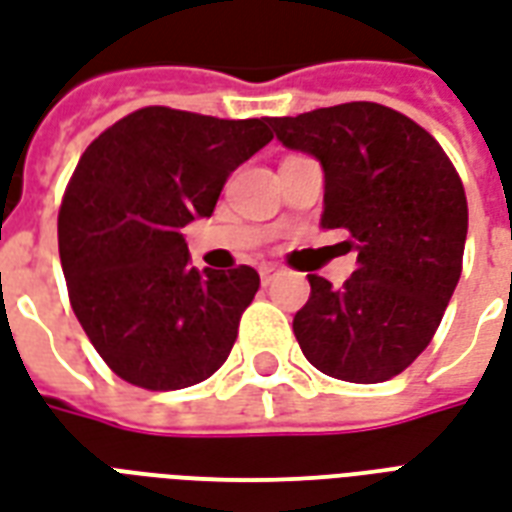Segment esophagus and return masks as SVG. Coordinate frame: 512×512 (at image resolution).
<instances>
[{"instance_id":"esophagus-1","label":"esophagus","mask_w":512,"mask_h":512,"mask_svg":"<svg viewBox=\"0 0 512 512\" xmlns=\"http://www.w3.org/2000/svg\"><path fill=\"white\" fill-rule=\"evenodd\" d=\"M276 276H279V268L266 263V266H260V279H263V285H271Z\"/></svg>"}]
</instances>
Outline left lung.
I'll list each match as a JSON object with an SVG mask.
<instances>
[{"label": "left lung", "mask_w": 512, "mask_h": 512, "mask_svg": "<svg viewBox=\"0 0 512 512\" xmlns=\"http://www.w3.org/2000/svg\"><path fill=\"white\" fill-rule=\"evenodd\" d=\"M285 149L323 165L320 225L350 230L358 268L336 287L309 274L295 314L306 361L344 382H385L426 350L461 276L467 195L429 132L377 102L271 119Z\"/></svg>", "instance_id": "1"}]
</instances>
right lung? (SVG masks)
Returning <instances> with one entry per match:
<instances>
[{"mask_svg":"<svg viewBox=\"0 0 512 512\" xmlns=\"http://www.w3.org/2000/svg\"><path fill=\"white\" fill-rule=\"evenodd\" d=\"M268 119L140 108L83 151L59 208L70 304L100 358L146 391H179L227 361L255 268L189 266L184 227L274 138Z\"/></svg>","mask_w":512,"mask_h":512,"instance_id":"obj_1","label":"right lung"}]
</instances>
